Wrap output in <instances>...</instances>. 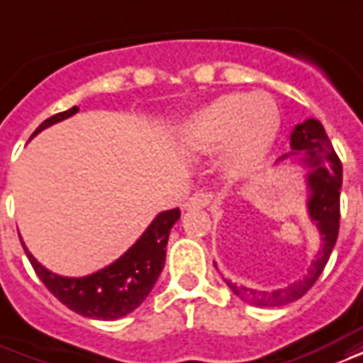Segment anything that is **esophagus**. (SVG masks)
<instances>
[{
  "label": "esophagus",
  "instance_id": "obj_1",
  "mask_svg": "<svg viewBox=\"0 0 363 363\" xmlns=\"http://www.w3.org/2000/svg\"><path fill=\"white\" fill-rule=\"evenodd\" d=\"M213 200V194L211 192H203V190H198L194 194L190 196L189 202L184 203V208L186 209H203L208 208L209 203Z\"/></svg>",
  "mask_w": 363,
  "mask_h": 363
}]
</instances>
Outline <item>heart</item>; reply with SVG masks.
Returning a JSON list of instances; mask_svg holds the SVG:
<instances>
[{
    "label": "heart",
    "mask_w": 363,
    "mask_h": 363,
    "mask_svg": "<svg viewBox=\"0 0 363 363\" xmlns=\"http://www.w3.org/2000/svg\"><path fill=\"white\" fill-rule=\"evenodd\" d=\"M279 127L281 115L271 96L225 94L189 121L186 133L200 147L227 146L230 167L246 169L267 154Z\"/></svg>",
    "instance_id": "heart-1"
}]
</instances>
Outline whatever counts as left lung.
<instances>
[{"mask_svg": "<svg viewBox=\"0 0 363 363\" xmlns=\"http://www.w3.org/2000/svg\"><path fill=\"white\" fill-rule=\"evenodd\" d=\"M292 154L302 155L300 160L308 163L313 171L308 174V186H310V209L311 221L318 225L321 233V252L318 259L311 264L308 275L300 279L298 283L279 289L273 292L252 291L246 286H236L235 283L227 284L236 296L254 306H284L291 304L298 298H302L315 284L319 275L323 273L325 265L329 262L335 242L339 238L340 223V186H342V165L329 136L325 133L323 125L315 119H308L291 134Z\"/></svg>", "mask_w": 363, "mask_h": 363, "instance_id": "8db88e82", "label": "left lung"}]
</instances>
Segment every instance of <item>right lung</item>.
<instances>
[{
    "label": "right lung",
    "mask_w": 363,
    "mask_h": 363,
    "mask_svg": "<svg viewBox=\"0 0 363 363\" xmlns=\"http://www.w3.org/2000/svg\"><path fill=\"white\" fill-rule=\"evenodd\" d=\"M77 111L79 107L74 106L63 113L53 115L45 119L34 130V134H38L53 123L71 117ZM179 217H181L179 208L160 213L147 227L146 233L136 240V244L128 248V252H125L117 262L88 277H59L42 267L32 257L30 252L24 248V244L23 248L40 281L61 304H65L69 310L77 311L84 318L119 319L136 310L154 289L155 281L165 265L169 230L179 221Z\"/></svg>",
    "instance_id": "right-lung-1"
}]
</instances>
